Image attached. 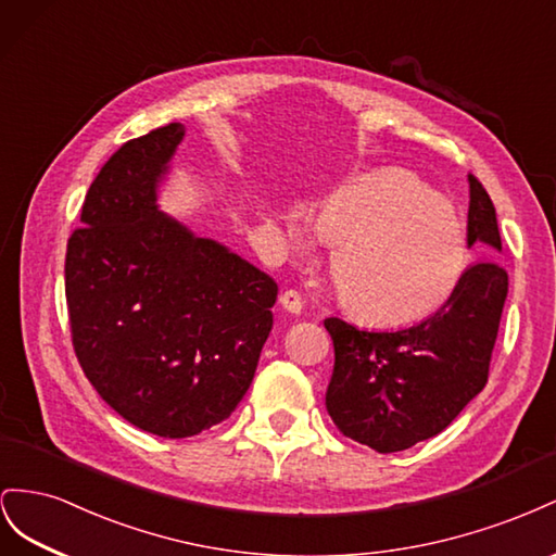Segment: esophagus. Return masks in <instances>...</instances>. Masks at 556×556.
<instances>
[{
	"mask_svg": "<svg viewBox=\"0 0 556 556\" xmlns=\"http://www.w3.org/2000/svg\"><path fill=\"white\" fill-rule=\"evenodd\" d=\"M279 305H281L283 312L300 314V312H303V298H300L298 291L289 289V291H283V293L279 295Z\"/></svg>",
	"mask_w": 556,
	"mask_h": 556,
	"instance_id": "esophagus-1",
	"label": "esophagus"
}]
</instances>
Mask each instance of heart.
Wrapping results in <instances>:
<instances>
[{
    "label": "heart",
    "mask_w": 556,
    "mask_h": 556,
    "mask_svg": "<svg viewBox=\"0 0 556 556\" xmlns=\"http://www.w3.org/2000/svg\"><path fill=\"white\" fill-rule=\"evenodd\" d=\"M330 244V273L344 307L361 321L405 326L445 307L470 265L468 228L454 204L417 174L391 169L349 181L314 218ZM295 247L314 235L291 220Z\"/></svg>",
    "instance_id": "b5f03b06"
}]
</instances>
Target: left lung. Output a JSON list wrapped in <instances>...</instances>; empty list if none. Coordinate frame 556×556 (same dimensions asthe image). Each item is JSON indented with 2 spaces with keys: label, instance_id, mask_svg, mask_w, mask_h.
<instances>
[{
  "label": "left lung",
  "instance_id": "8db88e82",
  "mask_svg": "<svg viewBox=\"0 0 556 556\" xmlns=\"http://www.w3.org/2000/svg\"><path fill=\"white\" fill-rule=\"evenodd\" d=\"M468 244L480 247L462 287L445 307L401 330H363L338 316L324 321L336 346L326 409L340 433L379 454L403 452L438 435L489 377L507 273L496 210L468 174Z\"/></svg>",
  "mask_w": 556,
  "mask_h": 556
}]
</instances>
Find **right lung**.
I'll list each match as a JSON object with an SVG mask.
<instances>
[{
  "label": "right lung",
  "mask_w": 556,
  "mask_h": 556,
  "mask_svg": "<svg viewBox=\"0 0 556 556\" xmlns=\"http://www.w3.org/2000/svg\"><path fill=\"white\" fill-rule=\"evenodd\" d=\"M184 125L125 141L67 242L72 344L102 401L141 431L190 438L228 419L273 330L277 283L157 207Z\"/></svg>",
  "instance_id": "add662e5"
}]
</instances>
